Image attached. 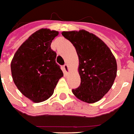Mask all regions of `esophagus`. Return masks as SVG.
Instances as JSON below:
<instances>
[{
  "label": "esophagus",
  "instance_id": "obj_1",
  "mask_svg": "<svg viewBox=\"0 0 134 134\" xmlns=\"http://www.w3.org/2000/svg\"><path fill=\"white\" fill-rule=\"evenodd\" d=\"M63 70H64V71L65 73H68L69 72V65H67V64H65V65H63Z\"/></svg>",
  "mask_w": 134,
  "mask_h": 134
}]
</instances>
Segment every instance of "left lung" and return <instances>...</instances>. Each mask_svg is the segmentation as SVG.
I'll return each mask as SVG.
<instances>
[{
	"label": "left lung",
	"mask_w": 134,
	"mask_h": 134,
	"mask_svg": "<svg viewBox=\"0 0 134 134\" xmlns=\"http://www.w3.org/2000/svg\"><path fill=\"white\" fill-rule=\"evenodd\" d=\"M74 44L79 57L81 84L72 92L87 103L98 102L108 92L117 75L115 58L102 40L84 29L62 32Z\"/></svg>",
	"instance_id": "obj_1"
}]
</instances>
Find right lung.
<instances>
[{"label":"right lung","instance_id":"1","mask_svg":"<svg viewBox=\"0 0 134 134\" xmlns=\"http://www.w3.org/2000/svg\"><path fill=\"white\" fill-rule=\"evenodd\" d=\"M58 34L47 28L36 31L18 48L11 60L14 84L23 95L35 103L49 99L63 76L55 63L56 53L50 47Z\"/></svg>","mask_w":134,"mask_h":134}]
</instances>
